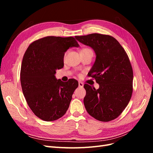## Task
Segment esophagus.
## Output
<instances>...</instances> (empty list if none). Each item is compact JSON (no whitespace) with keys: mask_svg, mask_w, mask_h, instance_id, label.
<instances>
[{"mask_svg":"<svg viewBox=\"0 0 153 153\" xmlns=\"http://www.w3.org/2000/svg\"><path fill=\"white\" fill-rule=\"evenodd\" d=\"M78 86H79L80 87H84V84H83V83L81 82H78Z\"/></svg>","mask_w":153,"mask_h":153,"instance_id":"1","label":"esophagus"}]
</instances>
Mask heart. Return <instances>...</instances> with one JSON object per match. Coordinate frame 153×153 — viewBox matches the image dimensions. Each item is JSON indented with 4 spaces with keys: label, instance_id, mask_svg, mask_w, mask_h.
<instances>
[{
    "label": "heart",
    "instance_id": "heart-1",
    "mask_svg": "<svg viewBox=\"0 0 153 153\" xmlns=\"http://www.w3.org/2000/svg\"><path fill=\"white\" fill-rule=\"evenodd\" d=\"M91 50V49H89V48H84V49H83L82 51H83V50ZM65 56H66V55H65ZM65 56H64V58H65Z\"/></svg>",
    "mask_w": 153,
    "mask_h": 153
}]
</instances>
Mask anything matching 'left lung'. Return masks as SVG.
<instances>
[{
    "label": "left lung",
    "mask_w": 153,
    "mask_h": 153,
    "mask_svg": "<svg viewBox=\"0 0 153 153\" xmlns=\"http://www.w3.org/2000/svg\"><path fill=\"white\" fill-rule=\"evenodd\" d=\"M94 50L96 61L89 77L100 85L98 89L84 84V103L94 119L108 122L118 117L126 107L133 92V73L126 51L114 37L101 34L75 36Z\"/></svg>",
    "instance_id": "8db88e82"
}]
</instances>
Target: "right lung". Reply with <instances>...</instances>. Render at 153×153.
I'll return each mask as SVG.
<instances>
[{"mask_svg":"<svg viewBox=\"0 0 153 153\" xmlns=\"http://www.w3.org/2000/svg\"><path fill=\"white\" fill-rule=\"evenodd\" d=\"M78 46L73 37L47 36L32 42L25 52L20 70L23 94L32 112L43 121L61 118L69 108L78 82L57 80L55 74L64 66L66 50Z\"/></svg>","mask_w":153,"mask_h":153,"instance_id":"1","label":"right lung"}]
</instances>
